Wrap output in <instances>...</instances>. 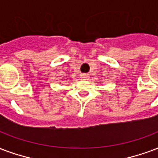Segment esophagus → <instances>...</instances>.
Instances as JSON below:
<instances>
[{
    "instance_id": "34e87169",
    "label": "esophagus",
    "mask_w": 158,
    "mask_h": 158,
    "mask_svg": "<svg viewBox=\"0 0 158 158\" xmlns=\"http://www.w3.org/2000/svg\"><path fill=\"white\" fill-rule=\"evenodd\" d=\"M81 77H82L84 79H87V78H88V76L86 75V74H85V73H84V74H81Z\"/></svg>"
}]
</instances>
